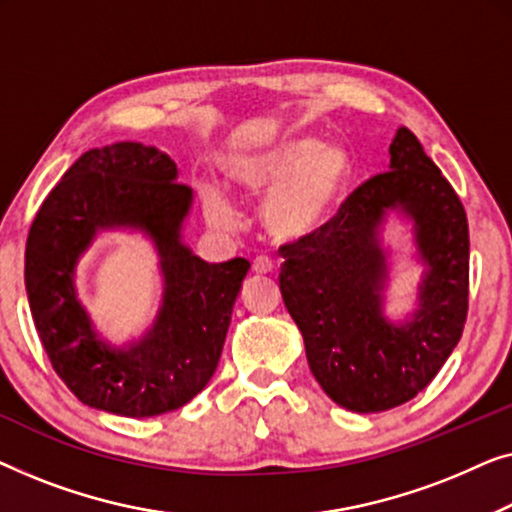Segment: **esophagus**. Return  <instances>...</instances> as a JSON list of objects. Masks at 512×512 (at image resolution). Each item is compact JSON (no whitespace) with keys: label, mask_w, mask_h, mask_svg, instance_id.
I'll use <instances>...</instances> for the list:
<instances>
[{"label":"esophagus","mask_w":512,"mask_h":512,"mask_svg":"<svg viewBox=\"0 0 512 512\" xmlns=\"http://www.w3.org/2000/svg\"><path fill=\"white\" fill-rule=\"evenodd\" d=\"M253 271L255 273H271L273 271V262L269 257H255L253 259Z\"/></svg>","instance_id":"obj_1"}]
</instances>
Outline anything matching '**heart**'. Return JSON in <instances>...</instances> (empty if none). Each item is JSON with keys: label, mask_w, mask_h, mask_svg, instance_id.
<instances>
[{"label": "heart", "mask_w": 512, "mask_h": 512, "mask_svg": "<svg viewBox=\"0 0 512 512\" xmlns=\"http://www.w3.org/2000/svg\"><path fill=\"white\" fill-rule=\"evenodd\" d=\"M350 160L345 150L325 146L313 136H287L271 146L239 155L229 176L243 190L266 194L264 222L278 239L301 241L325 232L341 211L350 185ZM206 218L215 227H232L234 204L218 187L201 190Z\"/></svg>", "instance_id": "obj_1"}]
</instances>
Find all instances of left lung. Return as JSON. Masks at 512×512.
Returning <instances> with one entry per match:
<instances>
[{
  "label": "left lung",
  "instance_id": "left-lung-1",
  "mask_svg": "<svg viewBox=\"0 0 512 512\" xmlns=\"http://www.w3.org/2000/svg\"><path fill=\"white\" fill-rule=\"evenodd\" d=\"M401 207L428 266L421 308L403 326L382 313L386 260L377 227ZM280 292L304 336L308 366L329 399L380 413L420 394L455 350L469 313V222L457 192L401 127L390 171L369 178L325 232L280 246Z\"/></svg>",
  "mask_w": 512,
  "mask_h": 512
}]
</instances>
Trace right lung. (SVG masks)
Returning a JSON list of instances; mask_svg holds the SVG:
<instances>
[{
  "label": "right lung",
  "instance_id": "1",
  "mask_svg": "<svg viewBox=\"0 0 512 512\" xmlns=\"http://www.w3.org/2000/svg\"><path fill=\"white\" fill-rule=\"evenodd\" d=\"M176 162L134 141L92 148L71 164L39 208L25 248V287L43 350L83 403L150 417L192 401L218 369L234 301L250 262L208 264L181 241L192 190ZM141 228L154 239L165 276L154 329L113 349L75 299L73 269L97 231Z\"/></svg>",
  "mask_w": 512,
  "mask_h": 512
}]
</instances>
